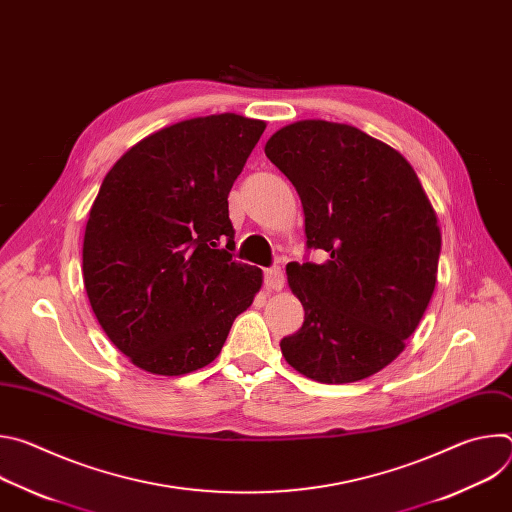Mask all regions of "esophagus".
I'll list each match as a JSON object with an SVG mask.
<instances>
[{"label":"esophagus","mask_w":512,"mask_h":512,"mask_svg":"<svg viewBox=\"0 0 512 512\" xmlns=\"http://www.w3.org/2000/svg\"><path fill=\"white\" fill-rule=\"evenodd\" d=\"M285 283V275H283V269L281 267H269L265 269V287L267 289H275L279 291Z\"/></svg>","instance_id":"1"}]
</instances>
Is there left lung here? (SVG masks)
<instances>
[{
    "instance_id": "left-lung-1",
    "label": "left lung",
    "mask_w": 512,
    "mask_h": 512,
    "mask_svg": "<svg viewBox=\"0 0 512 512\" xmlns=\"http://www.w3.org/2000/svg\"><path fill=\"white\" fill-rule=\"evenodd\" d=\"M265 156L300 194L308 247L328 255L285 267L306 316L281 354L318 383L367 379L403 352L433 296L437 214L411 164L352 125L289 123Z\"/></svg>"
}]
</instances>
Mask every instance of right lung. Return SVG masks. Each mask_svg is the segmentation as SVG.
Wrapping results in <instances>:
<instances>
[{
  "label": "right lung",
  "mask_w": 512,
  "mask_h": 512,
  "mask_svg": "<svg viewBox=\"0 0 512 512\" xmlns=\"http://www.w3.org/2000/svg\"><path fill=\"white\" fill-rule=\"evenodd\" d=\"M265 127L237 113L186 119L137 141L107 172L83 279L101 328L141 371L206 367L261 289L263 271L231 255L227 198Z\"/></svg>",
  "instance_id": "right-lung-1"
}]
</instances>
